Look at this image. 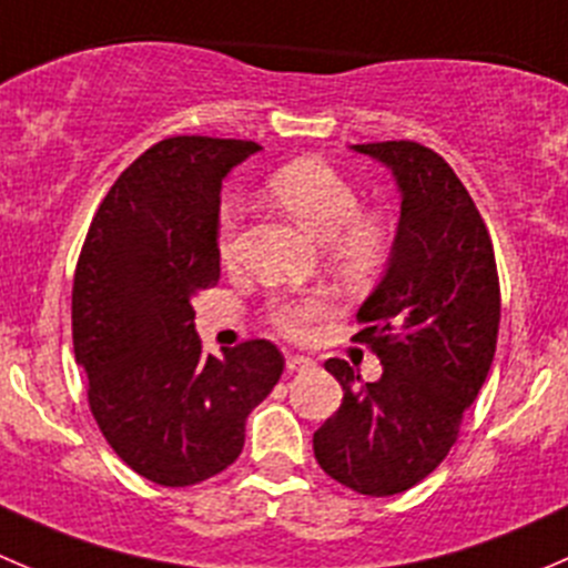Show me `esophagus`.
<instances>
[{
    "instance_id": "1",
    "label": "esophagus",
    "mask_w": 568,
    "mask_h": 568,
    "mask_svg": "<svg viewBox=\"0 0 568 568\" xmlns=\"http://www.w3.org/2000/svg\"><path fill=\"white\" fill-rule=\"evenodd\" d=\"M316 366V363L311 361V357H305V355H288L285 357V368H288V372H307V368H313Z\"/></svg>"
}]
</instances>
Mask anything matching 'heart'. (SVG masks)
Returning a JSON list of instances; mask_svg holds the SVG:
<instances>
[{
  "instance_id": "1",
  "label": "heart",
  "mask_w": 568,
  "mask_h": 568,
  "mask_svg": "<svg viewBox=\"0 0 568 568\" xmlns=\"http://www.w3.org/2000/svg\"><path fill=\"white\" fill-rule=\"evenodd\" d=\"M268 196L283 213H288L311 239L322 241L329 263L344 277H366L390 250V230L374 213H361V194L355 185L316 158L288 163L268 180ZM219 255L233 261L235 255V213L224 207L219 219ZM324 296H296L274 300L268 322L291 338H305L313 322L327 316Z\"/></svg>"
}]
</instances>
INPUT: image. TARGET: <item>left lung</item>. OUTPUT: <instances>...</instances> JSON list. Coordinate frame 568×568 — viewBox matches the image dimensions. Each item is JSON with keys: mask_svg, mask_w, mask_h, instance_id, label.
Instances as JSON below:
<instances>
[{"mask_svg": "<svg viewBox=\"0 0 568 568\" xmlns=\"http://www.w3.org/2000/svg\"><path fill=\"white\" fill-rule=\"evenodd\" d=\"M352 150L390 169L399 191L388 263L355 335L377 352L383 377L361 383L346 361L324 363L344 402L313 433V455L341 486L390 497L453 449L497 352L499 280L480 211L442 155L416 141Z\"/></svg>", "mask_w": 568, "mask_h": 568, "instance_id": "1", "label": "left lung"}]
</instances>
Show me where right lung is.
Segmentation results:
<instances>
[{"label": "right lung", "instance_id": "1", "mask_svg": "<svg viewBox=\"0 0 568 568\" xmlns=\"http://www.w3.org/2000/svg\"><path fill=\"white\" fill-rule=\"evenodd\" d=\"M255 141L178 135L121 172L82 244L71 294L77 366L113 453L146 480L194 486L227 469L283 374L272 341L202 355L194 296L222 274V180Z\"/></svg>", "mask_w": 568, "mask_h": 568}]
</instances>
